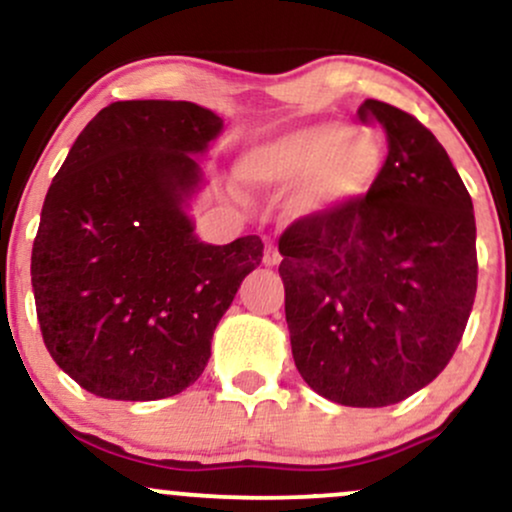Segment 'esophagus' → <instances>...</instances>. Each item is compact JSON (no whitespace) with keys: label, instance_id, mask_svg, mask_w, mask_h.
I'll return each mask as SVG.
<instances>
[{"label":"esophagus","instance_id":"esophagus-1","mask_svg":"<svg viewBox=\"0 0 512 512\" xmlns=\"http://www.w3.org/2000/svg\"><path fill=\"white\" fill-rule=\"evenodd\" d=\"M262 262L267 264V267H276V264L281 262V255H279V250H276L274 243L264 245V257H262Z\"/></svg>","mask_w":512,"mask_h":512}]
</instances>
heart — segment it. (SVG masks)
<instances>
[{"label": "heart", "mask_w": 512, "mask_h": 512, "mask_svg": "<svg viewBox=\"0 0 512 512\" xmlns=\"http://www.w3.org/2000/svg\"><path fill=\"white\" fill-rule=\"evenodd\" d=\"M385 168L378 137L342 120L305 125L252 144L240 156V178L264 190L296 187L291 209L303 219H327L373 192Z\"/></svg>", "instance_id": "1"}]
</instances>
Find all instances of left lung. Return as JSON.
<instances>
[{"mask_svg": "<svg viewBox=\"0 0 512 512\" xmlns=\"http://www.w3.org/2000/svg\"><path fill=\"white\" fill-rule=\"evenodd\" d=\"M387 158L373 192L279 238L298 373L344 407H387L450 363L477 296L472 197L414 115L368 98Z\"/></svg>", "mask_w": 512, "mask_h": 512, "instance_id": "obj_1", "label": "left lung"}]
</instances>
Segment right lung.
<instances>
[{"label": "right lung", "mask_w": 512, "mask_h": 512, "mask_svg": "<svg viewBox=\"0 0 512 512\" xmlns=\"http://www.w3.org/2000/svg\"><path fill=\"white\" fill-rule=\"evenodd\" d=\"M223 120L187 101H117L84 127L52 180L31 284L50 356L91 395L173 397L202 375L260 236L207 245L187 199Z\"/></svg>", "instance_id": "1"}]
</instances>
